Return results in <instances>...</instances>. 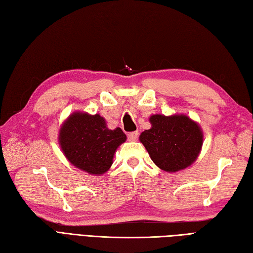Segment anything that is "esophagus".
Here are the masks:
<instances>
[{
	"instance_id": "obj_1",
	"label": "esophagus",
	"mask_w": 253,
	"mask_h": 253,
	"mask_svg": "<svg viewBox=\"0 0 253 253\" xmlns=\"http://www.w3.org/2000/svg\"><path fill=\"white\" fill-rule=\"evenodd\" d=\"M138 136H139L138 131H132V132H130V133H128V140L136 141L137 139H138Z\"/></svg>"
}]
</instances>
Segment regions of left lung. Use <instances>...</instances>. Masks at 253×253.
<instances>
[{
	"mask_svg": "<svg viewBox=\"0 0 253 253\" xmlns=\"http://www.w3.org/2000/svg\"><path fill=\"white\" fill-rule=\"evenodd\" d=\"M151 128L139 140L154 164L169 173L185 169L197 160L203 144L201 127L184 114L150 117Z\"/></svg>",
	"mask_w": 253,
	"mask_h": 253,
	"instance_id": "left-lung-1",
	"label": "left lung"
}]
</instances>
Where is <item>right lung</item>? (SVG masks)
<instances>
[{"instance_id":"1","label":"right lung","mask_w":253,"mask_h":253,"mask_svg":"<svg viewBox=\"0 0 253 253\" xmlns=\"http://www.w3.org/2000/svg\"><path fill=\"white\" fill-rule=\"evenodd\" d=\"M126 139L120 127L109 129L104 117L84 112L69 115L58 133V142L66 159L91 175L109 170L116 149Z\"/></svg>"}]
</instances>
